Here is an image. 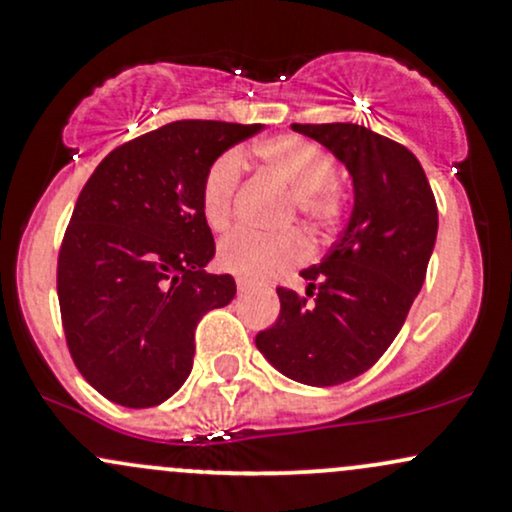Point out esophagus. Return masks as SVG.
<instances>
[{
  "label": "esophagus",
  "mask_w": 512,
  "mask_h": 512,
  "mask_svg": "<svg viewBox=\"0 0 512 512\" xmlns=\"http://www.w3.org/2000/svg\"><path fill=\"white\" fill-rule=\"evenodd\" d=\"M252 289V284L250 281H245V279H238V293H248Z\"/></svg>",
  "instance_id": "1"
}]
</instances>
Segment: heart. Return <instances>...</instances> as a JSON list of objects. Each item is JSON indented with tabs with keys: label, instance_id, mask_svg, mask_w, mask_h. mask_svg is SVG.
I'll use <instances>...</instances> for the list:
<instances>
[{
	"label": "heart",
	"instance_id": "b5f03b06",
	"mask_svg": "<svg viewBox=\"0 0 512 512\" xmlns=\"http://www.w3.org/2000/svg\"><path fill=\"white\" fill-rule=\"evenodd\" d=\"M255 151L291 187L298 214L313 231L334 233L342 228L349 202L334 182L337 161L330 151L296 134L264 139ZM240 173L243 161L236 151H223L204 173L202 214L211 228H223L231 221ZM308 255V243L298 231L260 233L252 228H238L219 245L221 267L252 281L286 272L293 264L308 260Z\"/></svg>",
	"mask_w": 512,
	"mask_h": 512
}]
</instances>
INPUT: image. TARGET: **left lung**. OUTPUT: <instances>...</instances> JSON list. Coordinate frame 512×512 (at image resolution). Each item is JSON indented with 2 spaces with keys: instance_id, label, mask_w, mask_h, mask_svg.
<instances>
[{
  "instance_id": "1",
  "label": "left lung",
  "mask_w": 512,
  "mask_h": 512,
  "mask_svg": "<svg viewBox=\"0 0 512 512\" xmlns=\"http://www.w3.org/2000/svg\"><path fill=\"white\" fill-rule=\"evenodd\" d=\"M291 127L344 163L354 211L325 260L301 272L305 296L276 289L279 317L255 344L286 378L332 387L366 373L395 342L424 286L438 207L407 146L351 122Z\"/></svg>"
}]
</instances>
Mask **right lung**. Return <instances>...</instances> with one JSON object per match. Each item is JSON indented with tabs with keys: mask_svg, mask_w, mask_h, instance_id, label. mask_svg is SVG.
<instances>
[{
	"mask_svg": "<svg viewBox=\"0 0 512 512\" xmlns=\"http://www.w3.org/2000/svg\"><path fill=\"white\" fill-rule=\"evenodd\" d=\"M262 125L178 120L117 146L81 190L57 257L69 354L86 383L129 409L180 390L195 330L236 296L207 274L216 245L202 180L216 156Z\"/></svg>",
	"mask_w": 512,
	"mask_h": 512,
	"instance_id": "1",
	"label": "right lung"
}]
</instances>
